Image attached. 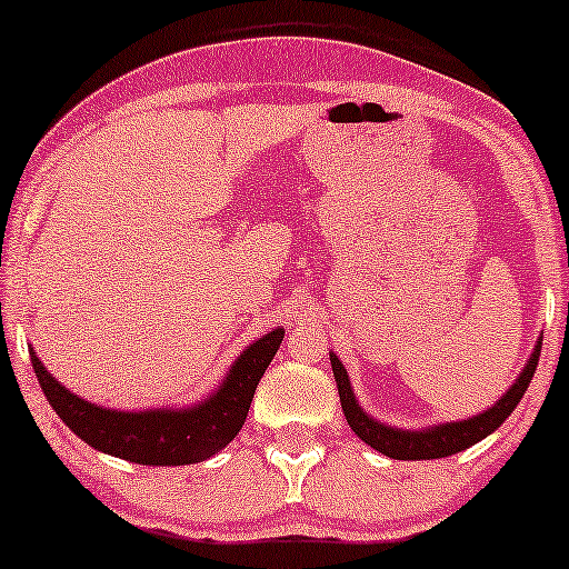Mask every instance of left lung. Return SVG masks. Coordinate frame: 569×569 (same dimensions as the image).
Instances as JSON below:
<instances>
[{
	"instance_id": "left-lung-1",
	"label": "left lung",
	"mask_w": 569,
	"mask_h": 569,
	"mask_svg": "<svg viewBox=\"0 0 569 569\" xmlns=\"http://www.w3.org/2000/svg\"><path fill=\"white\" fill-rule=\"evenodd\" d=\"M541 341L543 337H539V341H536L533 352L523 365V370H520L516 383H512L508 391L492 403V407L479 411V415L473 417L456 419V422L430 425V427H422V430H401V427L386 425L380 422V419L370 417L368 411L360 407V401H357V396L352 391V380H349L345 365H341V360L333 352H329V357H331L333 378H337L341 409H345L347 422L352 427L357 438L368 442L370 448H376L378 453H383L388 458H399V461H430V458H446L477 446L479 440H485L487 435H492L497 427H500L505 419L516 411L520 399H523L528 383H531L536 365H539Z\"/></svg>"
}]
</instances>
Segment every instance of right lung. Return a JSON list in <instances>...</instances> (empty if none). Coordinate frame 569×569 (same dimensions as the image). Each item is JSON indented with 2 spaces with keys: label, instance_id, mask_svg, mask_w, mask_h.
I'll use <instances>...</instances> for the list:
<instances>
[{
  "label": "right lung",
  "instance_id": "obj_1",
  "mask_svg": "<svg viewBox=\"0 0 569 569\" xmlns=\"http://www.w3.org/2000/svg\"><path fill=\"white\" fill-rule=\"evenodd\" d=\"M284 329H271L248 345L207 399L189 407L106 409L59 383L28 345L30 362L46 399L77 438L100 453L142 466H186L207 461L236 438L248 417L256 386L274 360Z\"/></svg>",
  "mask_w": 569,
  "mask_h": 569
}]
</instances>
